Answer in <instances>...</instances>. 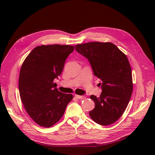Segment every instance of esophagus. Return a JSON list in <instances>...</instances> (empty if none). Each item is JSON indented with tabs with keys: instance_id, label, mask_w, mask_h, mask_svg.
<instances>
[{
	"instance_id": "34e87169",
	"label": "esophagus",
	"mask_w": 155,
	"mask_h": 155,
	"mask_svg": "<svg viewBox=\"0 0 155 155\" xmlns=\"http://www.w3.org/2000/svg\"><path fill=\"white\" fill-rule=\"evenodd\" d=\"M75 96H76V97L78 98V99H79V100L85 99V96H79V95H76Z\"/></svg>"
}]
</instances>
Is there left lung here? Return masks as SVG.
Returning a JSON list of instances; mask_svg holds the SVG:
<instances>
[{"instance_id":"1","label":"left lung","mask_w":155,"mask_h":155,"mask_svg":"<svg viewBox=\"0 0 155 155\" xmlns=\"http://www.w3.org/2000/svg\"><path fill=\"white\" fill-rule=\"evenodd\" d=\"M75 49L90 63L94 74L100 79L99 97L91 95L95 108L89 112L97 124L109 125L122 116L133 92L132 72L127 56L111 43L77 45Z\"/></svg>"}]
</instances>
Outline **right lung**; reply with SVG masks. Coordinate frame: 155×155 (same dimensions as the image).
Returning <instances> with one entry per match:
<instances>
[{
	"label": "right lung",
	"mask_w": 155,
	"mask_h": 155,
	"mask_svg": "<svg viewBox=\"0 0 155 155\" xmlns=\"http://www.w3.org/2000/svg\"><path fill=\"white\" fill-rule=\"evenodd\" d=\"M70 45H41L33 50L23 63L18 78L21 99L26 112L36 124L50 127L61 118L73 96L59 92L54 79L58 78Z\"/></svg>",
	"instance_id": "obj_1"
}]
</instances>
